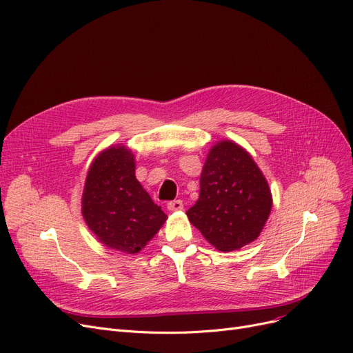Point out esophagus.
Masks as SVG:
<instances>
[{
  "mask_svg": "<svg viewBox=\"0 0 353 353\" xmlns=\"http://www.w3.org/2000/svg\"><path fill=\"white\" fill-rule=\"evenodd\" d=\"M167 208H168V211H181L183 210V202H181L180 199H177V201H172V202H168L167 203Z\"/></svg>",
  "mask_w": 353,
  "mask_h": 353,
  "instance_id": "1",
  "label": "esophagus"
}]
</instances>
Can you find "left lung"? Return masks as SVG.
I'll return each instance as SVG.
<instances>
[{
    "instance_id": "8db88e82",
    "label": "left lung",
    "mask_w": 353,
    "mask_h": 353,
    "mask_svg": "<svg viewBox=\"0 0 353 353\" xmlns=\"http://www.w3.org/2000/svg\"><path fill=\"white\" fill-rule=\"evenodd\" d=\"M272 210L268 181L252 155L232 141H221L206 157L199 199L186 212L190 223L219 252L254 241Z\"/></svg>"
}]
</instances>
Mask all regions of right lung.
<instances>
[{
    "instance_id": "add662e5",
    "label": "right lung",
    "mask_w": 353,
    "mask_h": 353,
    "mask_svg": "<svg viewBox=\"0 0 353 353\" xmlns=\"http://www.w3.org/2000/svg\"><path fill=\"white\" fill-rule=\"evenodd\" d=\"M81 212L101 244L126 254L139 253L167 219L137 180L135 157L125 145L96 157L87 173Z\"/></svg>"
}]
</instances>
